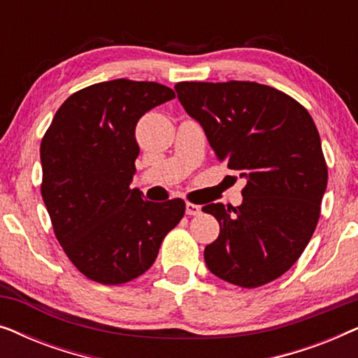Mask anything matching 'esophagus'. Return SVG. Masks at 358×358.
Instances as JSON below:
<instances>
[{
  "mask_svg": "<svg viewBox=\"0 0 358 358\" xmlns=\"http://www.w3.org/2000/svg\"><path fill=\"white\" fill-rule=\"evenodd\" d=\"M185 213L190 215V217H195V215L202 213V208H200V205L187 202V203H185Z\"/></svg>",
  "mask_w": 358,
  "mask_h": 358,
  "instance_id": "34e87169",
  "label": "esophagus"
}]
</instances>
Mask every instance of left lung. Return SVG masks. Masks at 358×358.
Instances as JSON below:
<instances>
[{
    "label": "left lung",
    "instance_id": "1",
    "mask_svg": "<svg viewBox=\"0 0 358 358\" xmlns=\"http://www.w3.org/2000/svg\"><path fill=\"white\" fill-rule=\"evenodd\" d=\"M174 90L218 161L248 180L239 207L202 208L220 223L205 264L233 285H266L298 261L320 220L327 166L315 122L300 102L259 83L182 81Z\"/></svg>",
    "mask_w": 358,
    "mask_h": 358
}]
</instances>
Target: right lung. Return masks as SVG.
Wrapping results in <instances>:
<instances>
[{
    "instance_id": "add662e5",
    "label": "right lung",
    "mask_w": 358,
    "mask_h": 358,
    "mask_svg": "<svg viewBox=\"0 0 358 358\" xmlns=\"http://www.w3.org/2000/svg\"><path fill=\"white\" fill-rule=\"evenodd\" d=\"M174 97L153 81L97 83L68 97L43 135V203L63 251L91 280L120 285L145 273L184 217V200L148 202L130 189L136 122Z\"/></svg>"
}]
</instances>
